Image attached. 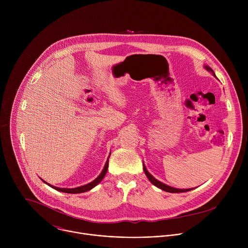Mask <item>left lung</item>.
Masks as SVG:
<instances>
[{"mask_svg": "<svg viewBox=\"0 0 248 248\" xmlns=\"http://www.w3.org/2000/svg\"><path fill=\"white\" fill-rule=\"evenodd\" d=\"M205 68L208 70V72H212V73H213V75L215 76V74H214V72H213V69H212L211 67H209L208 65H205ZM143 167H144L143 170H144V171H145V174L147 175L148 180H149L154 186H156L157 187L161 188L162 190H165V191H167V192H171V193H178V192H186V191H189V190L192 189V188H190V189H178V188H173V187H171V186H167V185H165V184H163V183L157 181L155 178H153V175L149 173V171L147 170V169L145 168L144 165H143Z\"/></svg>", "mask_w": 248, "mask_h": 248, "instance_id": "left-lung-1", "label": "left lung"}]
</instances>
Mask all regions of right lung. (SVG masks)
<instances>
[{
  "instance_id": "1",
  "label": "right lung",
  "mask_w": 248,
  "mask_h": 248,
  "mask_svg": "<svg viewBox=\"0 0 248 248\" xmlns=\"http://www.w3.org/2000/svg\"><path fill=\"white\" fill-rule=\"evenodd\" d=\"M109 158H110V157H109ZM108 167H109V159L107 160V162H106L105 167H104L102 172L99 174V176H97V179H95V180H94L93 182H91L90 184H87V185H85V186H79V187H76V188H60V187H57V186H51V185L45 183L44 181H43V182H44L45 184H47L49 186H51L52 188H54V189H56V190H58V191H62V192H65V193H81V192L88 191V190L92 189L94 186H96L103 180V178L105 176L106 172H107V170H108Z\"/></svg>"
}]
</instances>
